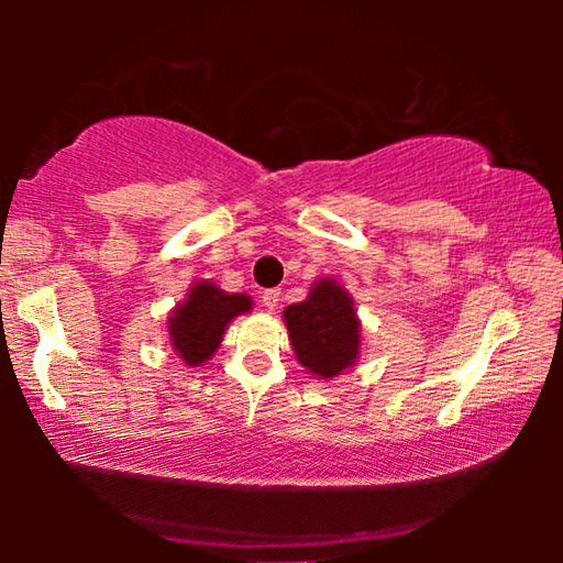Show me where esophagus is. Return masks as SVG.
I'll use <instances>...</instances> for the list:
<instances>
[{
	"label": "esophagus",
	"instance_id": "esophagus-1",
	"mask_svg": "<svg viewBox=\"0 0 563 563\" xmlns=\"http://www.w3.org/2000/svg\"><path fill=\"white\" fill-rule=\"evenodd\" d=\"M279 299H282L279 289H268L264 291V297H261V302H264L266 310H276V307H279Z\"/></svg>",
	"mask_w": 563,
	"mask_h": 563
}]
</instances>
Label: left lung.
Returning a JSON list of instances; mask_svg holds the SVG:
<instances>
[{"instance_id": "8db88e82", "label": "left lung", "mask_w": 563, "mask_h": 563, "mask_svg": "<svg viewBox=\"0 0 563 563\" xmlns=\"http://www.w3.org/2000/svg\"><path fill=\"white\" fill-rule=\"evenodd\" d=\"M291 351L314 379H335L361 356V320L341 282L318 279L302 302L284 310Z\"/></svg>"}]
</instances>
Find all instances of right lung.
<instances>
[{"label": "right lung", "mask_w": 563, "mask_h": 563, "mask_svg": "<svg viewBox=\"0 0 563 563\" xmlns=\"http://www.w3.org/2000/svg\"><path fill=\"white\" fill-rule=\"evenodd\" d=\"M253 310V299L241 291H225L214 282H195L187 299L166 320L172 351L184 366H202L220 349L222 335L238 314Z\"/></svg>", "instance_id": "1"}]
</instances>
